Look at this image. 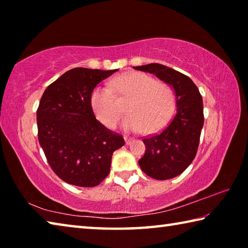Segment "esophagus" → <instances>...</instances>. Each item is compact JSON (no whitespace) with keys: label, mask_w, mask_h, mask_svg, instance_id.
I'll use <instances>...</instances> for the list:
<instances>
[{"label":"esophagus","mask_w":248,"mask_h":248,"mask_svg":"<svg viewBox=\"0 0 248 248\" xmlns=\"http://www.w3.org/2000/svg\"><path fill=\"white\" fill-rule=\"evenodd\" d=\"M124 140H125V144H131L132 143V141H133V138H129V137H125L124 138Z\"/></svg>","instance_id":"34e87169"}]
</instances>
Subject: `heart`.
I'll return each instance as SVG.
<instances>
[{
  "label": "heart",
  "instance_id": "obj_1",
  "mask_svg": "<svg viewBox=\"0 0 248 248\" xmlns=\"http://www.w3.org/2000/svg\"><path fill=\"white\" fill-rule=\"evenodd\" d=\"M121 102L128 103L129 115L124 120L125 130L155 132L170 121L176 94L169 84L140 72L125 73L112 79L110 87L97 85L92 91V109L96 118L108 128H115L123 118L125 107Z\"/></svg>",
  "mask_w": 248,
  "mask_h": 248
}]
</instances>
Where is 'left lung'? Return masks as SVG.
Masks as SVG:
<instances>
[{
  "instance_id": "obj_1",
  "label": "left lung",
  "mask_w": 248,
  "mask_h": 248,
  "mask_svg": "<svg viewBox=\"0 0 248 248\" xmlns=\"http://www.w3.org/2000/svg\"><path fill=\"white\" fill-rule=\"evenodd\" d=\"M133 69L154 74L173 87L177 111L166 127L143 138L145 153L139 159L144 173L157 180L174 178L191 164L203 127V103L198 87L187 75L169 66L150 63Z\"/></svg>"
}]
</instances>
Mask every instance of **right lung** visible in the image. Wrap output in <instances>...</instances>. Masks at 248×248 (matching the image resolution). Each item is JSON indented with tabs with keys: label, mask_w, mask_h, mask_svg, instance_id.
Wrapping results in <instances>:
<instances>
[{
	"label": "right lung",
	"mask_w": 248,
	"mask_h": 248,
	"mask_svg": "<svg viewBox=\"0 0 248 248\" xmlns=\"http://www.w3.org/2000/svg\"><path fill=\"white\" fill-rule=\"evenodd\" d=\"M118 70L75 68L50 84L37 109L38 140L50 167L63 182L95 187L110 171L124 137L96 120L91 94Z\"/></svg>",
	"instance_id": "obj_1"
}]
</instances>
